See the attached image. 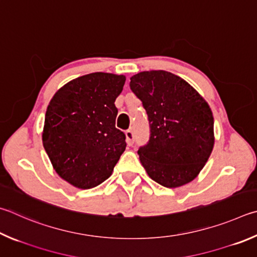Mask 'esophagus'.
Returning a JSON list of instances; mask_svg holds the SVG:
<instances>
[{"label":"esophagus","instance_id":"esophagus-1","mask_svg":"<svg viewBox=\"0 0 257 257\" xmlns=\"http://www.w3.org/2000/svg\"><path fill=\"white\" fill-rule=\"evenodd\" d=\"M125 138H127V144L129 146H132L134 144V138H135V135L133 133L132 129H128L127 132H125Z\"/></svg>","mask_w":257,"mask_h":257}]
</instances>
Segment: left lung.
Returning a JSON list of instances; mask_svg holds the SVG:
<instances>
[{
  "label": "left lung",
  "instance_id": "obj_1",
  "mask_svg": "<svg viewBox=\"0 0 257 257\" xmlns=\"http://www.w3.org/2000/svg\"><path fill=\"white\" fill-rule=\"evenodd\" d=\"M130 88L146 110L151 136L138 155L147 174L165 188L194 180L212 152L213 116L206 100L166 71L142 72Z\"/></svg>",
  "mask_w": 257,
  "mask_h": 257
}]
</instances>
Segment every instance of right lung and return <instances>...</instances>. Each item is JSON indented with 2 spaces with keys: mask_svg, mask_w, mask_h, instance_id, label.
I'll list each match as a JSON object with an SVG mask.
<instances>
[{
  "mask_svg": "<svg viewBox=\"0 0 257 257\" xmlns=\"http://www.w3.org/2000/svg\"><path fill=\"white\" fill-rule=\"evenodd\" d=\"M124 82L123 75L87 74L65 84L49 102L44 148L56 173L78 189L109 179L127 146L115 128L114 105Z\"/></svg>",
  "mask_w": 257,
  "mask_h": 257,
  "instance_id": "add662e5",
  "label": "right lung"
}]
</instances>
